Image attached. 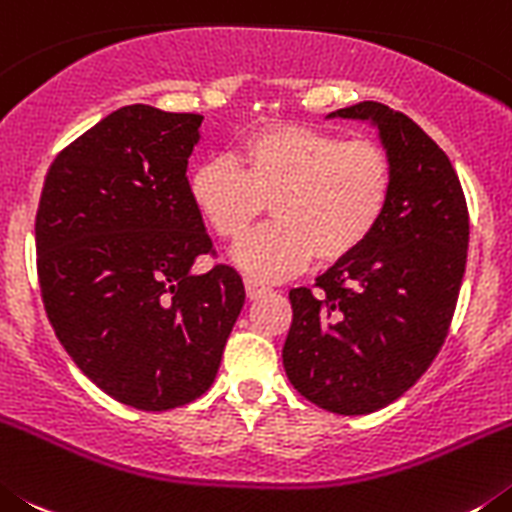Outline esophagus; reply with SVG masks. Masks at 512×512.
I'll return each instance as SVG.
<instances>
[{"label":"esophagus","mask_w":512,"mask_h":512,"mask_svg":"<svg viewBox=\"0 0 512 512\" xmlns=\"http://www.w3.org/2000/svg\"><path fill=\"white\" fill-rule=\"evenodd\" d=\"M245 290H247V298H260V296H265L267 290V285L265 283H260V280H255V278H245Z\"/></svg>","instance_id":"obj_1"}]
</instances>
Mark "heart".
I'll list each match as a JSON object with an SVG mask.
<instances>
[{"label": "heart", "instance_id": "obj_1", "mask_svg": "<svg viewBox=\"0 0 512 512\" xmlns=\"http://www.w3.org/2000/svg\"><path fill=\"white\" fill-rule=\"evenodd\" d=\"M393 163L372 140L270 124L188 173V199L219 239H239L270 204L275 222L232 250L247 275L278 280L308 262L354 255L380 227Z\"/></svg>", "mask_w": 512, "mask_h": 512}]
</instances>
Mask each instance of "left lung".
Here are the masks:
<instances>
[{
  "mask_svg": "<svg viewBox=\"0 0 512 512\" xmlns=\"http://www.w3.org/2000/svg\"><path fill=\"white\" fill-rule=\"evenodd\" d=\"M329 119L370 122L393 163L380 227L311 288L290 290L283 347L290 385L339 416L398 400L428 370L449 334L469 245L457 170L411 117L362 101Z\"/></svg>",
  "mask_w": 512,
  "mask_h": 512,
  "instance_id": "8db88e82",
  "label": "left lung"
}]
</instances>
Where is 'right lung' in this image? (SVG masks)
Returning a JSON list of instances; mask_svg holds the SVG:
<instances>
[{
  "instance_id": "right-lung-1",
  "label": "right lung",
  "mask_w": 512,
  "mask_h": 512,
  "mask_svg": "<svg viewBox=\"0 0 512 512\" xmlns=\"http://www.w3.org/2000/svg\"><path fill=\"white\" fill-rule=\"evenodd\" d=\"M201 114L132 104L50 165L35 219L45 313L76 367L140 411L211 388L245 306L234 267L193 273L211 252L188 199Z\"/></svg>"
}]
</instances>
